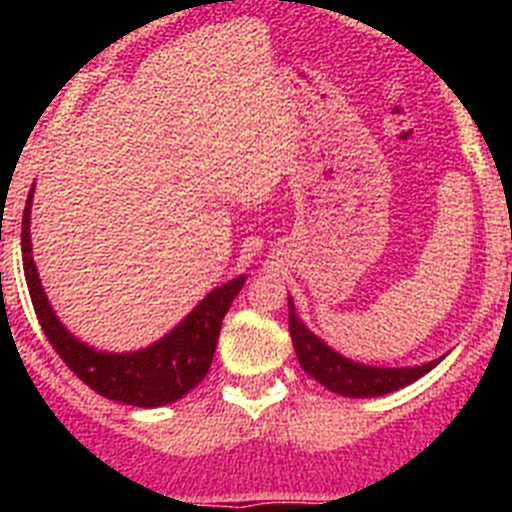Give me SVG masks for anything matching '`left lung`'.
Returning a JSON list of instances; mask_svg holds the SVG:
<instances>
[{
	"label": "left lung",
	"instance_id": "1",
	"mask_svg": "<svg viewBox=\"0 0 512 512\" xmlns=\"http://www.w3.org/2000/svg\"><path fill=\"white\" fill-rule=\"evenodd\" d=\"M289 336L295 343V354L300 359V366L318 379L323 387L343 397H379L387 392L402 390L428 374L441 359L428 361L423 366H408V369H382V366H366L346 359L330 346H325L312 330L302 325V320L295 315V305L289 297Z\"/></svg>",
	"mask_w": 512,
	"mask_h": 512
}]
</instances>
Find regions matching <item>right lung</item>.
<instances>
[{
    "label": "right lung",
    "instance_id": "add662e5",
    "mask_svg": "<svg viewBox=\"0 0 512 512\" xmlns=\"http://www.w3.org/2000/svg\"><path fill=\"white\" fill-rule=\"evenodd\" d=\"M30 202H33V189L27 197L25 215H22V266H25L27 289H30L40 328L63 364L97 395L135 405V408H161L194 390L210 372L220 325L246 277L212 289L182 323L153 346L140 348L133 354H102L63 328L40 287L38 269L30 256L33 251L30 248Z\"/></svg>",
    "mask_w": 512,
    "mask_h": 512
}]
</instances>
